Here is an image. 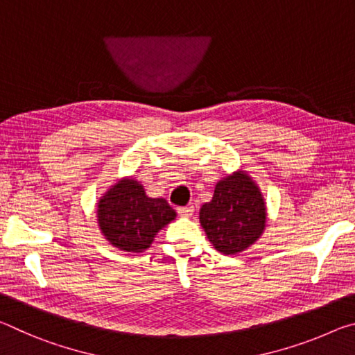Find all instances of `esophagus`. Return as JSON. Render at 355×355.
Listing matches in <instances>:
<instances>
[{
    "instance_id": "obj_1",
    "label": "esophagus",
    "mask_w": 355,
    "mask_h": 355,
    "mask_svg": "<svg viewBox=\"0 0 355 355\" xmlns=\"http://www.w3.org/2000/svg\"><path fill=\"white\" fill-rule=\"evenodd\" d=\"M192 213H194V207H182V208H178V214L183 216V218H191Z\"/></svg>"
}]
</instances>
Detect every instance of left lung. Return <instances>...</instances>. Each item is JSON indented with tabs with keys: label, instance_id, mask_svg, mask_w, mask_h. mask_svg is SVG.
<instances>
[{
	"label": "left lung",
	"instance_id": "1",
	"mask_svg": "<svg viewBox=\"0 0 355 355\" xmlns=\"http://www.w3.org/2000/svg\"><path fill=\"white\" fill-rule=\"evenodd\" d=\"M199 220L208 241L224 255L249 249L264 233L266 200L255 178L243 167L222 177L213 199L203 203Z\"/></svg>",
	"mask_w": 355,
	"mask_h": 355
}]
</instances>
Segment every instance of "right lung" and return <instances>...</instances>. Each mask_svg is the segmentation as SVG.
Masks as SVG:
<instances>
[{
    "mask_svg": "<svg viewBox=\"0 0 355 355\" xmlns=\"http://www.w3.org/2000/svg\"><path fill=\"white\" fill-rule=\"evenodd\" d=\"M177 218L163 197H150L135 177L112 183L97 203V224L101 235L114 248L131 254L147 250L159 230Z\"/></svg>",
    "mask_w": 355,
    "mask_h": 355,
    "instance_id": "right-lung-1",
    "label": "right lung"
}]
</instances>
